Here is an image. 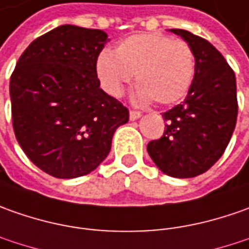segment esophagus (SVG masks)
Listing matches in <instances>:
<instances>
[{"label":"esophagus","instance_id":"esophagus-1","mask_svg":"<svg viewBox=\"0 0 249 249\" xmlns=\"http://www.w3.org/2000/svg\"><path fill=\"white\" fill-rule=\"evenodd\" d=\"M141 113H139V111H136V110H131V111H129V118H131V120H138V118H141Z\"/></svg>","mask_w":249,"mask_h":249}]
</instances>
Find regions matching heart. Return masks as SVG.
<instances>
[{
    "mask_svg": "<svg viewBox=\"0 0 249 249\" xmlns=\"http://www.w3.org/2000/svg\"><path fill=\"white\" fill-rule=\"evenodd\" d=\"M96 73L103 89L111 96H121L136 75L138 103L156 100L159 105H172L192 88L196 57L186 41L142 33L123 39L114 53L102 52L96 60Z\"/></svg>",
    "mask_w": 249,
    "mask_h": 249,
    "instance_id": "heart-1",
    "label": "heart"
}]
</instances>
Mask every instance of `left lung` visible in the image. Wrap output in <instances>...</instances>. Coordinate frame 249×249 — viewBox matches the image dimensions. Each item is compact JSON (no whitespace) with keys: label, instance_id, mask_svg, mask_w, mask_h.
<instances>
[{"label":"left lung","instance_id":"obj_1","mask_svg":"<svg viewBox=\"0 0 249 249\" xmlns=\"http://www.w3.org/2000/svg\"><path fill=\"white\" fill-rule=\"evenodd\" d=\"M192 47L196 73L183 103L162 113L164 135L149 142L154 164L169 176L194 178L207 172L226 150L237 121L236 75L207 39L171 29Z\"/></svg>","mask_w":249,"mask_h":249}]
</instances>
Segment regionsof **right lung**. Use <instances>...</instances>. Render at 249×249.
Instances as JSON below:
<instances>
[{"label":"right lung","instance_id":"1","mask_svg":"<svg viewBox=\"0 0 249 249\" xmlns=\"http://www.w3.org/2000/svg\"><path fill=\"white\" fill-rule=\"evenodd\" d=\"M102 30L63 24L34 39L11 75L15 136L34 165L71 179L107 157L111 139L129 111L100 88Z\"/></svg>","mask_w":249,"mask_h":249}]
</instances>
